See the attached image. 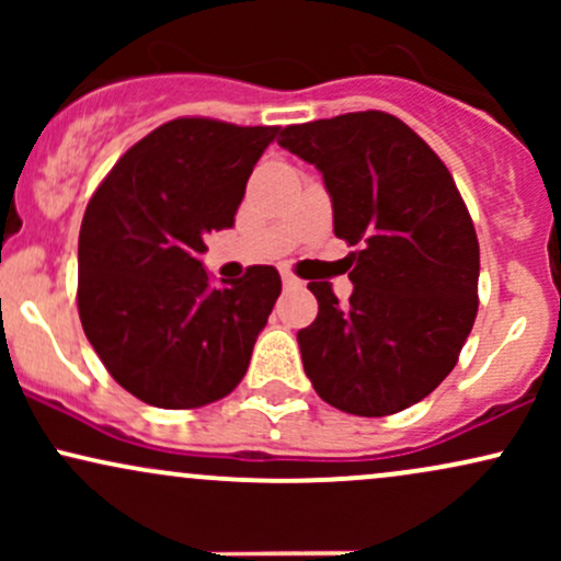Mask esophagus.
Returning <instances> with one entry per match:
<instances>
[{"instance_id":"34e87169","label":"esophagus","mask_w":561,"mask_h":561,"mask_svg":"<svg viewBox=\"0 0 561 561\" xmlns=\"http://www.w3.org/2000/svg\"><path fill=\"white\" fill-rule=\"evenodd\" d=\"M282 282H285V287H300L298 276H293L289 272H282Z\"/></svg>"}]
</instances>
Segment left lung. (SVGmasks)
I'll return each mask as SVG.
<instances>
[{
    "mask_svg": "<svg viewBox=\"0 0 561 561\" xmlns=\"http://www.w3.org/2000/svg\"><path fill=\"white\" fill-rule=\"evenodd\" d=\"M332 197L351 300L308 282L319 317L298 332L302 369L334 409L388 416L427 398L459 362L478 317L480 244L443 160L382 111L282 128Z\"/></svg>",
    "mask_w": 561,
    "mask_h": 561,
    "instance_id": "1",
    "label": "left lung"
}]
</instances>
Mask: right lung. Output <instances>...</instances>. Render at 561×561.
Masks as SVG:
<instances>
[{"label":"right lung","mask_w":561,"mask_h":561,"mask_svg":"<svg viewBox=\"0 0 561 561\" xmlns=\"http://www.w3.org/2000/svg\"><path fill=\"white\" fill-rule=\"evenodd\" d=\"M276 126L176 118L126 152L89 199L79 317L121 388L158 409L229 396L282 293L274 266L214 285L205 234L229 229Z\"/></svg>","instance_id":"add662e5"}]
</instances>
